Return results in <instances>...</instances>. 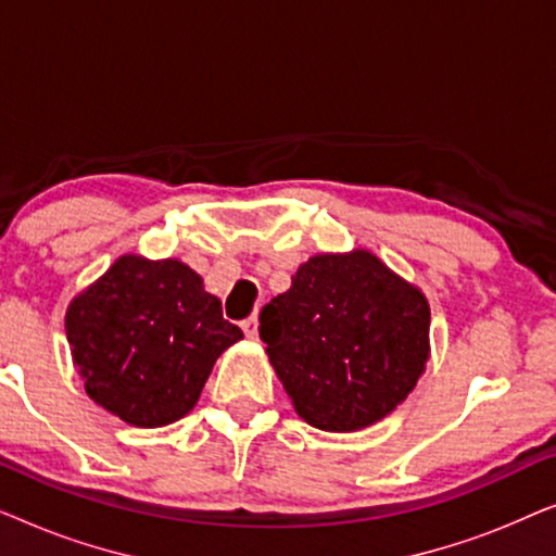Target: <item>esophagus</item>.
<instances>
[{
  "label": "esophagus",
  "mask_w": 556,
  "mask_h": 556,
  "mask_svg": "<svg viewBox=\"0 0 556 556\" xmlns=\"http://www.w3.org/2000/svg\"><path fill=\"white\" fill-rule=\"evenodd\" d=\"M242 331H245V337L248 339H257V318L255 316H250V318H245V321H242Z\"/></svg>",
  "instance_id": "esophagus-1"
}]
</instances>
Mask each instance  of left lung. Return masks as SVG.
Segmentation results:
<instances>
[{
  "mask_svg": "<svg viewBox=\"0 0 556 556\" xmlns=\"http://www.w3.org/2000/svg\"><path fill=\"white\" fill-rule=\"evenodd\" d=\"M257 331L295 413L326 432L382 420L430 359L428 299L364 248L308 257Z\"/></svg>",
  "mask_w": 556,
  "mask_h": 556,
  "instance_id": "obj_1",
  "label": "left lung"
}]
</instances>
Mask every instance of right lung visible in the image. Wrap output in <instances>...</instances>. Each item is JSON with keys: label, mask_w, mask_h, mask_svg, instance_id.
Instances as JSON below:
<instances>
[{"label": "right lung", "mask_w": 556, "mask_h": 556, "mask_svg": "<svg viewBox=\"0 0 556 556\" xmlns=\"http://www.w3.org/2000/svg\"><path fill=\"white\" fill-rule=\"evenodd\" d=\"M88 397L134 428H164L200 400L217 356L242 331L177 257L121 255L65 311Z\"/></svg>", "instance_id": "right-lung-1"}]
</instances>
